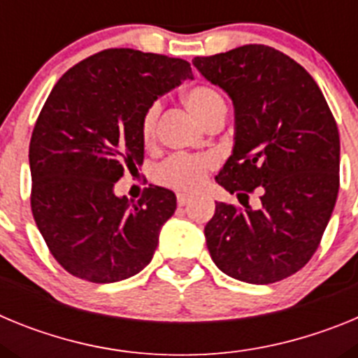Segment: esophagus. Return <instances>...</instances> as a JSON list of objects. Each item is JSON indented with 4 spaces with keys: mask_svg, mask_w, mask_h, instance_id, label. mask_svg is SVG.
I'll return each instance as SVG.
<instances>
[{
    "mask_svg": "<svg viewBox=\"0 0 358 358\" xmlns=\"http://www.w3.org/2000/svg\"><path fill=\"white\" fill-rule=\"evenodd\" d=\"M188 202H189V195L177 194V204H179V206H186Z\"/></svg>",
    "mask_w": 358,
    "mask_h": 358,
    "instance_id": "obj_1",
    "label": "esophagus"
}]
</instances>
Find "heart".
<instances>
[{
    "label": "heart",
    "mask_w": 358,
    "mask_h": 358,
    "mask_svg": "<svg viewBox=\"0 0 358 358\" xmlns=\"http://www.w3.org/2000/svg\"><path fill=\"white\" fill-rule=\"evenodd\" d=\"M185 102L188 109L201 120L204 125L211 122L215 116L226 113V102L222 94L210 85H194L185 93ZM161 106L157 102L150 103L141 118V138L145 143H150L156 138L157 118H159ZM217 164V159L211 156H185L177 154L164 161L156 172V181L163 186L181 189V192H194L204 182L206 173Z\"/></svg>",
    "instance_id": "obj_1"
}]
</instances>
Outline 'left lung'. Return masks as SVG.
Listing matches in <instances>:
<instances>
[{"label": "left lung", "instance_id": "obj_1", "mask_svg": "<svg viewBox=\"0 0 358 358\" xmlns=\"http://www.w3.org/2000/svg\"><path fill=\"white\" fill-rule=\"evenodd\" d=\"M194 66L235 106V147L215 181L248 199L243 210L215 204L204 227L211 260L245 283L285 280L317 251L339 194L334 115L310 73L265 44L195 57Z\"/></svg>", "mask_w": 358, "mask_h": 358}]
</instances>
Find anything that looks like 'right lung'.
Here are the masks:
<instances>
[{
    "label": "right lung",
    "mask_w": 358,
    "mask_h": 358,
    "mask_svg": "<svg viewBox=\"0 0 358 358\" xmlns=\"http://www.w3.org/2000/svg\"><path fill=\"white\" fill-rule=\"evenodd\" d=\"M186 78L194 75L182 59L110 48L53 85L31 132L30 204L50 252L73 276L115 283L150 264L176 194L150 185L132 202L115 195V182L143 163L145 110Z\"/></svg>",
    "instance_id": "right-lung-1"
}]
</instances>
